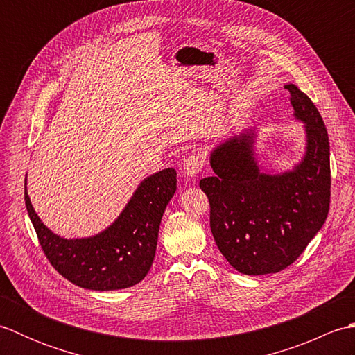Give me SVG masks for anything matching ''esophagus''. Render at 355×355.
Returning <instances> with one entry per match:
<instances>
[{"label": "esophagus", "mask_w": 355, "mask_h": 355, "mask_svg": "<svg viewBox=\"0 0 355 355\" xmlns=\"http://www.w3.org/2000/svg\"><path fill=\"white\" fill-rule=\"evenodd\" d=\"M202 166H205V157L200 153L191 154L189 157H186V160L183 163V175L191 178L197 177Z\"/></svg>", "instance_id": "esophagus-1"}]
</instances>
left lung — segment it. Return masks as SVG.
Instances as JSON below:
<instances>
[{
    "instance_id": "1",
    "label": "left lung",
    "mask_w": 355,
    "mask_h": 355,
    "mask_svg": "<svg viewBox=\"0 0 355 355\" xmlns=\"http://www.w3.org/2000/svg\"><path fill=\"white\" fill-rule=\"evenodd\" d=\"M293 117L304 123L305 153L284 172L259 164L258 128L230 135L212 149L214 177L200 182L210 202V230L220 252L248 276L277 273L296 261L325 224L329 197V140L320 112L294 84Z\"/></svg>"
}]
</instances>
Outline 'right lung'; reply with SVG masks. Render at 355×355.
I'll return each mask as SVG.
<instances>
[{"label": "right lung", "instance_id": "right-lung-1", "mask_svg": "<svg viewBox=\"0 0 355 355\" xmlns=\"http://www.w3.org/2000/svg\"><path fill=\"white\" fill-rule=\"evenodd\" d=\"M177 191V172L146 177L107 229L87 238H64L37 216L24 183L27 214L42 250L59 275L85 290L112 291L139 284L153 266L164 209Z\"/></svg>", "mask_w": 355, "mask_h": 355}]
</instances>
